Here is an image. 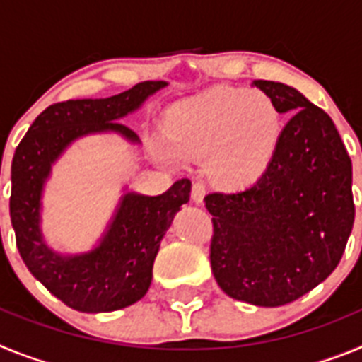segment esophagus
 Listing matches in <instances>:
<instances>
[{
  "instance_id": "esophagus-1",
  "label": "esophagus",
  "mask_w": 362,
  "mask_h": 362,
  "mask_svg": "<svg viewBox=\"0 0 362 362\" xmlns=\"http://www.w3.org/2000/svg\"><path fill=\"white\" fill-rule=\"evenodd\" d=\"M204 194H206V190H204V185L203 183H194L192 185V199H194V203L196 204H201L204 199Z\"/></svg>"
}]
</instances>
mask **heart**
<instances>
[{"instance_id": "1", "label": "heart", "mask_w": 362, "mask_h": 362, "mask_svg": "<svg viewBox=\"0 0 362 362\" xmlns=\"http://www.w3.org/2000/svg\"><path fill=\"white\" fill-rule=\"evenodd\" d=\"M283 129V112L270 94L216 86L170 108L166 137L153 143V152L172 165L206 159L214 183L241 190L270 170Z\"/></svg>"}]
</instances>
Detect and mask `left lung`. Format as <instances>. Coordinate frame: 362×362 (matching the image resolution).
<instances>
[{"label": "left lung", "mask_w": 362, "mask_h": 362, "mask_svg": "<svg viewBox=\"0 0 362 362\" xmlns=\"http://www.w3.org/2000/svg\"><path fill=\"white\" fill-rule=\"evenodd\" d=\"M254 86L288 114L270 170L232 194H209L210 264L226 296L283 306L330 276L343 257L356 206L351 161L334 121L297 88L257 79Z\"/></svg>", "instance_id": "left-lung-1"}]
</instances>
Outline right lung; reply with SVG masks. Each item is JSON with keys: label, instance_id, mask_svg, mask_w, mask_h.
Wrapping results in <instances>:
<instances>
[{"label": "right lung", "instance_id": "1", "mask_svg": "<svg viewBox=\"0 0 362 362\" xmlns=\"http://www.w3.org/2000/svg\"><path fill=\"white\" fill-rule=\"evenodd\" d=\"M166 85L143 81L112 98L50 105L16 148L11 168V221L19 255L45 288L78 312H114L145 297L159 243L175 214L190 199L192 183L179 179L161 196H145L124 187L98 245L81 254H62L45 241V185L54 163L81 137L117 134L132 145H141L137 134L119 121L139 110Z\"/></svg>", "mask_w": 362, "mask_h": 362}]
</instances>
